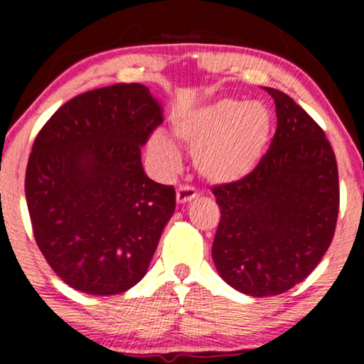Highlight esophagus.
<instances>
[{"label": "esophagus", "mask_w": 364, "mask_h": 364, "mask_svg": "<svg viewBox=\"0 0 364 364\" xmlns=\"http://www.w3.org/2000/svg\"><path fill=\"white\" fill-rule=\"evenodd\" d=\"M196 196H198V191H196L195 188L190 186V185H181V186L178 188V191H176L178 203L191 202V200H195Z\"/></svg>", "instance_id": "esophagus-1"}]
</instances>
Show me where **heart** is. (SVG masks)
<instances>
[{
    "label": "heart",
    "mask_w": 364,
    "mask_h": 364,
    "mask_svg": "<svg viewBox=\"0 0 364 364\" xmlns=\"http://www.w3.org/2000/svg\"><path fill=\"white\" fill-rule=\"evenodd\" d=\"M174 133L195 150V166L212 183H235L248 176L265 154L272 133V114L260 102L220 99L174 123ZM150 152L176 168L179 152L164 133L150 139Z\"/></svg>",
    "instance_id": "b5f03b06"
}]
</instances>
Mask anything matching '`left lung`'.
Masks as SVG:
<instances>
[{
  "label": "left lung",
  "instance_id": "8db88e82",
  "mask_svg": "<svg viewBox=\"0 0 364 364\" xmlns=\"http://www.w3.org/2000/svg\"><path fill=\"white\" fill-rule=\"evenodd\" d=\"M274 97L277 129L248 176L212 186L220 220L212 258L220 277L255 298L289 291L318 265L339 215V173L320 124L287 94Z\"/></svg>",
  "mask_w": 364,
  "mask_h": 364
}]
</instances>
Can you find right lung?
I'll return each instance as SVG.
<instances>
[{
	"label": "right lung",
	"mask_w": 364,
	"mask_h": 364,
	"mask_svg": "<svg viewBox=\"0 0 364 364\" xmlns=\"http://www.w3.org/2000/svg\"><path fill=\"white\" fill-rule=\"evenodd\" d=\"M162 109L140 83H114L65 102L37 133L25 171L36 243L73 289L128 291L144 277L176 208L173 186L141 168Z\"/></svg>",
	"instance_id": "obj_1"
}]
</instances>
